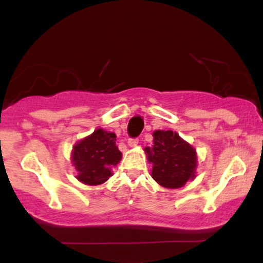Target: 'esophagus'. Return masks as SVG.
<instances>
[{"label": "esophagus", "mask_w": 263, "mask_h": 263, "mask_svg": "<svg viewBox=\"0 0 263 263\" xmlns=\"http://www.w3.org/2000/svg\"><path fill=\"white\" fill-rule=\"evenodd\" d=\"M127 143L129 147H136L138 144V138H129Z\"/></svg>", "instance_id": "esophagus-1"}]
</instances>
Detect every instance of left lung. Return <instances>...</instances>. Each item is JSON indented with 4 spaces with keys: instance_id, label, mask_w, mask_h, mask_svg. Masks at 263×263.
<instances>
[{
    "instance_id": "1",
    "label": "left lung",
    "mask_w": 263,
    "mask_h": 263,
    "mask_svg": "<svg viewBox=\"0 0 263 263\" xmlns=\"http://www.w3.org/2000/svg\"><path fill=\"white\" fill-rule=\"evenodd\" d=\"M152 163V178L164 188H182L195 178L197 152L179 137L177 132L157 129L153 132V146L144 148Z\"/></svg>"
}]
</instances>
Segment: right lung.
<instances>
[{
  "label": "right lung",
  "instance_id": "add662e5",
  "mask_svg": "<svg viewBox=\"0 0 263 263\" xmlns=\"http://www.w3.org/2000/svg\"><path fill=\"white\" fill-rule=\"evenodd\" d=\"M122 158L116 146V135L98 128L73 147L71 162L78 171V180L87 185H99L112 176L111 168Z\"/></svg>",
  "mask_w": 263,
  "mask_h": 263
}]
</instances>
